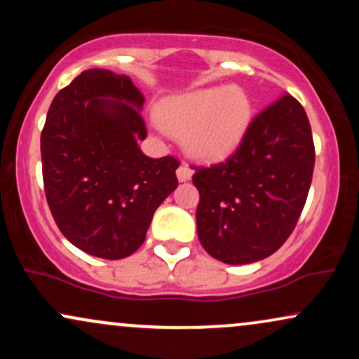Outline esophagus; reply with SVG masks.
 <instances>
[{"label":"esophagus","instance_id":"34e87169","mask_svg":"<svg viewBox=\"0 0 359 359\" xmlns=\"http://www.w3.org/2000/svg\"><path fill=\"white\" fill-rule=\"evenodd\" d=\"M191 177H192V170L185 165V163H182V165L177 168V179H179V182H185V180H189Z\"/></svg>","mask_w":359,"mask_h":359}]
</instances>
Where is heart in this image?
I'll use <instances>...</instances> for the list:
<instances>
[{"instance_id":"heart-1","label":"heart","mask_w":359,"mask_h":359,"mask_svg":"<svg viewBox=\"0 0 359 359\" xmlns=\"http://www.w3.org/2000/svg\"><path fill=\"white\" fill-rule=\"evenodd\" d=\"M156 121L182 138L194 158L217 162L241 145L251 121V101L236 86L199 89L162 102Z\"/></svg>"}]
</instances>
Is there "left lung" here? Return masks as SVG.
<instances>
[{
  "label": "left lung",
  "mask_w": 359,
  "mask_h": 359,
  "mask_svg": "<svg viewBox=\"0 0 359 359\" xmlns=\"http://www.w3.org/2000/svg\"><path fill=\"white\" fill-rule=\"evenodd\" d=\"M314 160L306 111L285 94L251 121L233 156L194 174L204 250L228 265L273 255L297 224Z\"/></svg>",
  "instance_id": "8db88e82"
}]
</instances>
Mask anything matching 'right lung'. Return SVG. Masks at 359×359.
<instances>
[{
	"mask_svg": "<svg viewBox=\"0 0 359 359\" xmlns=\"http://www.w3.org/2000/svg\"><path fill=\"white\" fill-rule=\"evenodd\" d=\"M143 102L125 74L89 69L48 109L40 138L48 208L62 234L93 257L135 253L179 185L174 156L150 158L138 147Z\"/></svg>",
	"mask_w": 359,
	"mask_h": 359,
	"instance_id": "add662e5",
	"label": "right lung"
}]
</instances>
